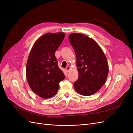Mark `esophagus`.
Instances as JSON below:
<instances>
[{
  "instance_id": "esophagus-1",
  "label": "esophagus",
  "mask_w": 133,
  "mask_h": 133,
  "mask_svg": "<svg viewBox=\"0 0 133 133\" xmlns=\"http://www.w3.org/2000/svg\"><path fill=\"white\" fill-rule=\"evenodd\" d=\"M70 69V66H67V67L65 68V70L66 72H69Z\"/></svg>"
}]
</instances>
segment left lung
<instances>
[{
	"label": "left lung",
	"mask_w": 133,
	"mask_h": 133,
	"mask_svg": "<svg viewBox=\"0 0 133 133\" xmlns=\"http://www.w3.org/2000/svg\"><path fill=\"white\" fill-rule=\"evenodd\" d=\"M69 39L76 54L79 73L74 89L82 95H91L106 82L109 72L107 58L98 43L85 35L72 33Z\"/></svg>",
	"instance_id": "left-lung-1"
}]
</instances>
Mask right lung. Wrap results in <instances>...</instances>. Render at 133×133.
Here are the masks:
<instances>
[{"mask_svg": "<svg viewBox=\"0 0 133 133\" xmlns=\"http://www.w3.org/2000/svg\"><path fill=\"white\" fill-rule=\"evenodd\" d=\"M65 37L64 33H48L34 43L28 57L26 76L35 94L43 99L54 96L65 78L58 65L55 53Z\"/></svg>", "mask_w": 133, "mask_h": 133, "instance_id": "1", "label": "right lung"}]
</instances>
